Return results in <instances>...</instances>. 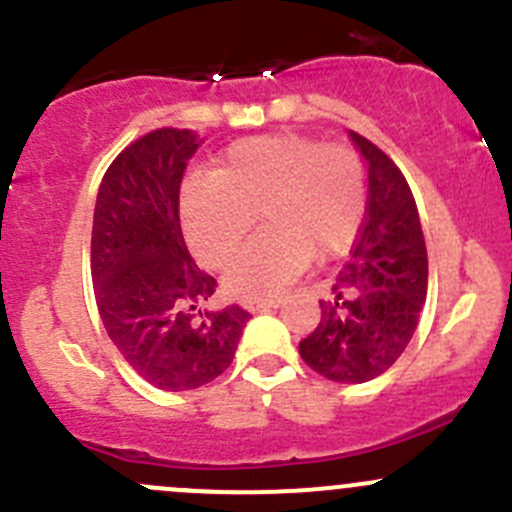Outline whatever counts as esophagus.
<instances>
[{
	"label": "esophagus",
	"instance_id": "esophagus-1",
	"mask_svg": "<svg viewBox=\"0 0 512 512\" xmlns=\"http://www.w3.org/2000/svg\"><path fill=\"white\" fill-rule=\"evenodd\" d=\"M282 304L280 297H270V299H250V302H245V309L247 312H267V309H277Z\"/></svg>",
	"mask_w": 512,
	"mask_h": 512
}]
</instances>
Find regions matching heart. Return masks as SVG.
<instances>
[{
	"instance_id": "1",
	"label": "heart",
	"mask_w": 512,
	"mask_h": 512,
	"mask_svg": "<svg viewBox=\"0 0 512 512\" xmlns=\"http://www.w3.org/2000/svg\"><path fill=\"white\" fill-rule=\"evenodd\" d=\"M361 160L347 146L282 131L232 143L213 175L180 195V220L195 255L223 267L260 214L268 227L225 272L235 297H267L289 285L312 257L329 260L354 245L364 223Z\"/></svg>"
}]
</instances>
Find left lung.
I'll return each mask as SVG.
<instances>
[{
    "label": "left lung",
    "mask_w": 512,
    "mask_h": 512,
    "mask_svg": "<svg viewBox=\"0 0 512 512\" xmlns=\"http://www.w3.org/2000/svg\"><path fill=\"white\" fill-rule=\"evenodd\" d=\"M369 168V198L352 257L299 356L324 379L364 384L409 347L426 302L428 257L409 183L381 148L349 131Z\"/></svg>",
    "instance_id": "8db88e82"
}]
</instances>
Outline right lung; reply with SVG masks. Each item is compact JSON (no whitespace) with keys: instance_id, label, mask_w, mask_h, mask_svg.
<instances>
[{"instance_id":"add662e5","label":"right lung","mask_w":512,"mask_h":512,"mask_svg":"<svg viewBox=\"0 0 512 512\" xmlns=\"http://www.w3.org/2000/svg\"><path fill=\"white\" fill-rule=\"evenodd\" d=\"M188 128H158L108 165L96 195L91 277L108 337L138 376L163 391L210 384L232 364L250 312H208L215 277L180 230V180L200 148Z\"/></svg>"}]
</instances>
